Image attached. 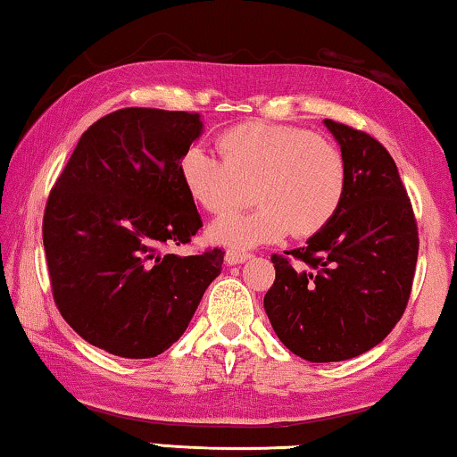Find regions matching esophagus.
Segmentation results:
<instances>
[{"instance_id":"esophagus-1","label":"esophagus","mask_w":457,"mask_h":457,"mask_svg":"<svg viewBox=\"0 0 457 457\" xmlns=\"http://www.w3.org/2000/svg\"><path fill=\"white\" fill-rule=\"evenodd\" d=\"M251 253H247V251H239V249H228L227 255H224V260H227V263H230V266H235V263H243L245 260H249Z\"/></svg>"}]
</instances>
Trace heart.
I'll use <instances>...</instances> for the list:
<instances>
[{"label":"heart","mask_w":457,"mask_h":457,"mask_svg":"<svg viewBox=\"0 0 457 457\" xmlns=\"http://www.w3.org/2000/svg\"><path fill=\"white\" fill-rule=\"evenodd\" d=\"M222 156L202 146L183 152L179 170L191 197L210 214H227L249 200L257 208L228 214L210 227V237L235 247H253L290 235L321 233L342 208L348 169L334 142L266 121L233 125L218 136Z\"/></svg>","instance_id":"1"}]
</instances>
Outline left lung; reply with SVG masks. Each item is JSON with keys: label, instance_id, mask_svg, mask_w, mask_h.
<instances>
[{"label": "left lung", "instance_id": "left-lung-1", "mask_svg": "<svg viewBox=\"0 0 457 457\" xmlns=\"http://www.w3.org/2000/svg\"><path fill=\"white\" fill-rule=\"evenodd\" d=\"M346 161L342 208L307 247L272 255L274 332L311 362L346 361L392 332L412 290L419 227L394 158L367 131L326 119Z\"/></svg>", "mask_w": 457, "mask_h": 457}]
</instances>
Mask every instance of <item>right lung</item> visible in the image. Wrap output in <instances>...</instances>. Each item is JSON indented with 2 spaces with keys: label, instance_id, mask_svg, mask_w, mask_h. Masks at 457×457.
<instances>
[{
  "label": "right lung",
  "instance_id": "add662e5",
  "mask_svg": "<svg viewBox=\"0 0 457 457\" xmlns=\"http://www.w3.org/2000/svg\"><path fill=\"white\" fill-rule=\"evenodd\" d=\"M202 115L128 107L84 131L43 216L53 301L78 336L123 359L181 338L224 251L179 257L202 216L181 179Z\"/></svg>",
  "mask_w": 457,
  "mask_h": 457
}]
</instances>
